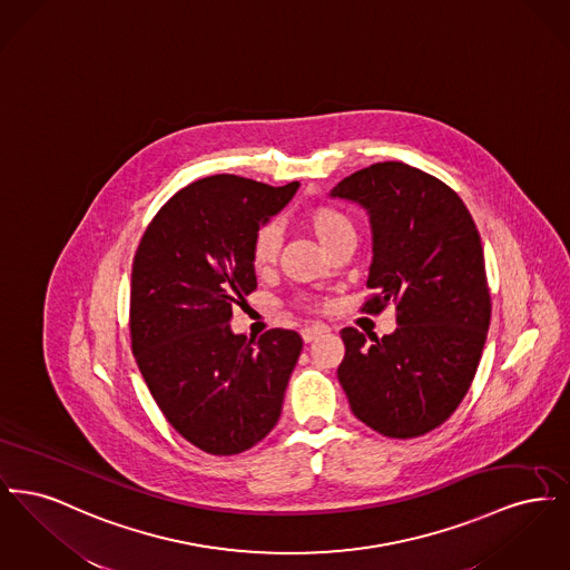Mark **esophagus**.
<instances>
[{"mask_svg": "<svg viewBox=\"0 0 570 570\" xmlns=\"http://www.w3.org/2000/svg\"><path fill=\"white\" fill-rule=\"evenodd\" d=\"M326 331H328V328H326L325 325L307 326V328H303V331H301V337H303V342H305V344H309V342H314L316 337L325 335Z\"/></svg>", "mask_w": 570, "mask_h": 570, "instance_id": "esophagus-1", "label": "esophagus"}]
</instances>
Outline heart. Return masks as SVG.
<instances>
[{
    "mask_svg": "<svg viewBox=\"0 0 570 570\" xmlns=\"http://www.w3.org/2000/svg\"><path fill=\"white\" fill-rule=\"evenodd\" d=\"M305 228L318 239V244L325 247L326 252L335 244H340L346 237H356L353 217L346 216L344 212L318 205L309 209L303 217ZM279 252V230L275 226H263L252 244V265L256 272L272 269L277 261Z\"/></svg>",
    "mask_w": 570,
    "mask_h": 570,
    "instance_id": "b5f03b06",
    "label": "heart"
}]
</instances>
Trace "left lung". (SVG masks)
Returning <instances> with one entry per match:
<instances>
[{"mask_svg":"<svg viewBox=\"0 0 570 570\" xmlns=\"http://www.w3.org/2000/svg\"><path fill=\"white\" fill-rule=\"evenodd\" d=\"M331 198L370 216L363 309L397 305V328L372 344L353 326L337 379L354 416L389 438H416L442 425L465 397L488 340L485 258L460 196L404 163H379L342 179Z\"/></svg>","mask_w":570,"mask_h":570,"instance_id":"obj_1","label":"left lung"}]
</instances>
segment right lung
<instances>
[{"instance_id":"obj_1","label":"right lung","mask_w":570,"mask_h":570,"mask_svg":"<svg viewBox=\"0 0 570 570\" xmlns=\"http://www.w3.org/2000/svg\"><path fill=\"white\" fill-rule=\"evenodd\" d=\"M298 184L214 175L177 191L147 226L132 263V353L168 423L212 455L261 442L282 414L303 340L230 328L256 288L252 244Z\"/></svg>"}]
</instances>
